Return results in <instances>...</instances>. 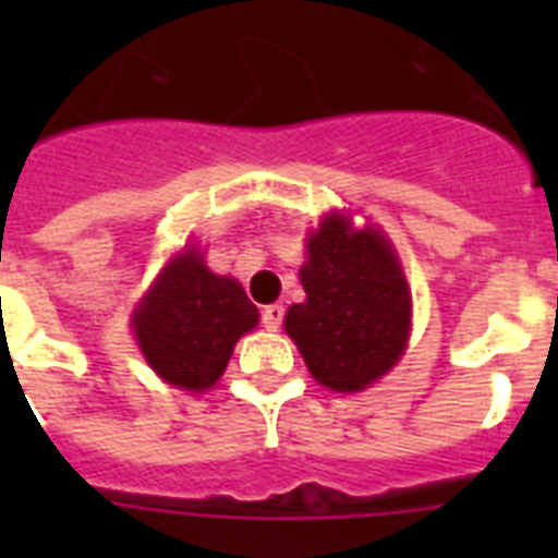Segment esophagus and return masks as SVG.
Segmentation results:
<instances>
[{
	"label": "esophagus",
	"mask_w": 558,
	"mask_h": 558,
	"mask_svg": "<svg viewBox=\"0 0 558 558\" xmlns=\"http://www.w3.org/2000/svg\"><path fill=\"white\" fill-rule=\"evenodd\" d=\"M283 315H287V310H283V306H280V304L263 306V313H260L263 327H266V330H278L280 324H283Z\"/></svg>",
	"instance_id": "obj_1"
}]
</instances>
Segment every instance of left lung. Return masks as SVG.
Listing matches in <instances>:
<instances>
[{"label": "left lung", "instance_id": "obj_1", "mask_svg": "<svg viewBox=\"0 0 558 558\" xmlns=\"http://www.w3.org/2000/svg\"><path fill=\"white\" fill-rule=\"evenodd\" d=\"M306 252V301L289 306L287 332L322 385L367 388L408 341L411 295L402 269L379 231H353L339 214L324 219Z\"/></svg>", "mask_w": 558, "mask_h": 558}]
</instances>
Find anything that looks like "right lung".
Here are the masks:
<instances>
[{
	"instance_id": "add662e5",
	"label": "right lung",
	"mask_w": 558,
	"mask_h": 558,
	"mask_svg": "<svg viewBox=\"0 0 558 558\" xmlns=\"http://www.w3.org/2000/svg\"><path fill=\"white\" fill-rule=\"evenodd\" d=\"M257 324L243 287L219 278L196 252H182L135 310L138 348L170 385L205 390L222 376L236 339Z\"/></svg>"
}]
</instances>
